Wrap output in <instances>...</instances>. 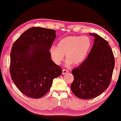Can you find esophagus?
Wrapping results in <instances>:
<instances>
[{
  "label": "esophagus",
  "instance_id": "1",
  "mask_svg": "<svg viewBox=\"0 0 121 121\" xmlns=\"http://www.w3.org/2000/svg\"><path fill=\"white\" fill-rule=\"evenodd\" d=\"M68 72H69V71L67 70H65V69H63V70H62V74H65L67 73H68Z\"/></svg>",
  "mask_w": 121,
  "mask_h": 121
}]
</instances>
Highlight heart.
Here are the masks:
<instances>
[{
  "label": "heart",
  "mask_w": 121,
  "mask_h": 121,
  "mask_svg": "<svg viewBox=\"0 0 121 121\" xmlns=\"http://www.w3.org/2000/svg\"><path fill=\"white\" fill-rule=\"evenodd\" d=\"M91 47V41L88 37L70 36L59 40L57 46L52 45L50 53L52 60L59 65L64 58L67 59L65 65L70 67L73 63L81 64L85 60Z\"/></svg>",
  "instance_id": "1"
}]
</instances>
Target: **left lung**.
<instances>
[{
  "label": "left lung",
  "mask_w": 121,
  "mask_h": 121,
  "mask_svg": "<svg viewBox=\"0 0 121 121\" xmlns=\"http://www.w3.org/2000/svg\"><path fill=\"white\" fill-rule=\"evenodd\" d=\"M94 44L87 58L72 72L74 80L71 89L82 99H91L100 95L109 86L115 66V59L108 42L96 34Z\"/></svg>",
  "instance_id": "obj_1"
}]
</instances>
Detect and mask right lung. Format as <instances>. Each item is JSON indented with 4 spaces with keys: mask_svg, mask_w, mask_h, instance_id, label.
<instances>
[{
    "mask_svg": "<svg viewBox=\"0 0 121 121\" xmlns=\"http://www.w3.org/2000/svg\"><path fill=\"white\" fill-rule=\"evenodd\" d=\"M56 31L32 27L13 43L11 52L10 74L19 90L30 98L39 99L50 90L53 79L62 68L51 60L50 47Z\"/></svg>",
    "mask_w": 121,
    "mask_h": 121,
    "instance_id": "add662e5",
    "label": "right lung"
}]
</instances>
